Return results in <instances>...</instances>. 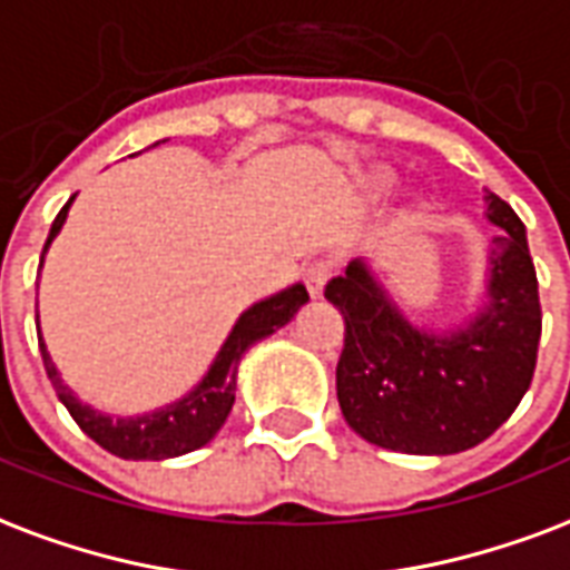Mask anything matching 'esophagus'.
I'll return each mask as SVG.
<instances>
[{
    "label": "esophagus",
    "mask_w": 570,
    "mask_h": 570,
    "mask_svg": "<svg viewBox=\"0 0 570 570\" xmlns=\"http://www.w3.org/2000/svg\"><path fill=\"white\" fill-rule=\"evenodd\" d=\"M328 277H332V263H325V259L311 263V266L304 268V284H307V293L314 295V298H323Z\"/></svg>",
    "instance_id": "obj_1"
}]
</instances>
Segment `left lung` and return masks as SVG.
Wrapping results in <instances>:
<instances>
[{
    "label": "left lung",
    "instance_id": "left-lung-1",
    "mask_svg": "<svg viewBox=\"0 0 570 570\" xmlns=\"http://www.w3.org/2000/svg\"><path fill=\"white\" fill-rule=\"evenodd\" d=\"M490 307L449 337L412 328L364 263L332 277L325 298L343 316L337 403L362 440L401 454H458L497 433L532 385L541 341L538 275L527 227L497 194Z\"/></svg>",
    "mask_w": 570,
    "mask_h": 570
}]
</instances>
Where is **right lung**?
I'll use <instances>...</instances> for the list:
<instances>
[{
  "label": "right lung",
  "instance_id": "right-lung-1",
  "mask_svg": "<svg viewBox=\"0 0 570 570\" xmlns=\"http://www.w3.org/2000/svg\"><path fill=\"white\" fill-rule=\"evenodd\" d=\"M71 199L56 215L50 236H47V245L62 229ZM47 245H43V250H47ZM304 302H307V289L302 284H295L284 289V293L266 298V302L254 304L250 311L238 316L236 328H233V334L224 343V350L217 353L206 380L199 382L185 401L173 403L167 410L151 412V415H142V419H107L101 412L82 406L68 391V385H62V380H59L53 358L47 355V346H43L41 337H38V346H41L43 371L53 382L59 401L65 403V410L71 412L77 428L89 440H95L104 451H110V454L121 460H167L203 449L217 430L224 428V421H227L229 410H233V401H236V373L242 355L256 341H263L272 332H277L281 325L289 323ZM35 320H38V314H35Z\"/></svg>",
  "mask_w": 570,
  "mask_h": 570
}]
</instances>
